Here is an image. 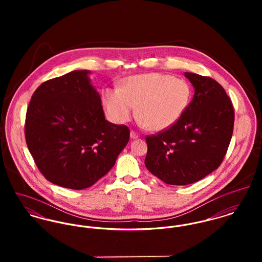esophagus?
Listing matches in <instances>:
<instances>
[{
    "label": "esophagus",
    "mask_w": 262,
    "mask_h": 262,
    "mask_svg": "<svg viewBox=\"0 0 262 262\" xmlns=\"http://www.w3.org/2000/svg\"><path fill=\"white\" fill-rule=\"evenodd\" d=\"M130 137H131L132 139H137V138L139 137V135H138L135 131H133V130H132V131L130 132Z\"/></svg>",
    "instance_id": "obj_1"
}]
</instances>
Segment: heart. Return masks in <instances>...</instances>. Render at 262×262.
Returning a JSON list of instances; mask_svg holds the SVG:
<instances>
[{"label":"heart","mask_w":262,"mask_h":262,"mask_svg":"<svg viewBox=\"0 0 262 262\" xmlns=\"http://www.w3.org/2000/svg\"><path fill=\"white\" fill-rule=\"evenodd\" d=\"M191 88L187 80L161 73L128 77L120 90L107 89L102 102L109 119L116 124L128 122L137 108L140 123L152 132L173 126L187 111Z\"/></svg>","instance_id":"b5f03b06"}]
</instances>
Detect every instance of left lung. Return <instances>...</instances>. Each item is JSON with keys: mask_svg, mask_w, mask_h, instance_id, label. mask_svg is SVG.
<instances>
[{"mask_svg": "<svg viewBox=\"0 0 262 262\" xmlns=\"http://www.w3.org/2000/svg\"><path fill=\"white\" fill-rule=\"evenodd\" d=\"M194 95L170 128L146 136L145 166L163 183L193 184L217 169L234 127V109L223 86L209 76L185 73Z\"/></svg>", "mask_w": 262, "mask_h": 262, "instance_id": "1", "label": "left lung"}]
</instances>
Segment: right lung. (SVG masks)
Instances as JSON below:
<instances>
[{"label":"right lung","mask_w":262,"mask_h":262,"mask_svg":"<svg viewBox=\"0 0 262 262\" xmlns=\"http://www.w3.org/2000/svg\"><path fill=\"white\" fill-rule=\"evenodd\" d=\"M89 71L41 83L29 103L25 138L34 162L50 183L82 189L109 172L127 145L126 125L108 122Z\"/></svg>","instance_id":"right-lung-1"}]
</instances>
